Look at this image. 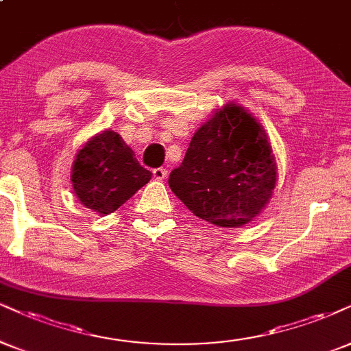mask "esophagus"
<instances>
[{
  "label": "esophagus",
  "mask_w": 351,
  "mask_h": 351,
  "mask_svg": "<svg viewBox=\"0 0 351 351\" xmlns=\"http://www.w3.org/2000/svg\"><path fill=\"white\" fill-rule=\"evenodd\" d=\"M153 177L156 180H164L167 177V171L166 169H162V167H158V169H154L153 171Z\"/></svg>",
  "instance_id": "obj_1"
}]
</instances>
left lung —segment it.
Instances as JSON below:
<instances>
[{
    "mask_svg": "<svg viewBox=\"0 0 351 351\" xmlns=\"http://www.w3.org/2000/svg\"><path fill=\"white\" fill-rule=\"evenodd\" d=\"M276 180L278 167L262 123L229 102L193 133L169 187L203 221L239 228L265 210Z\"/></svg>",
    "mask_w": 351,
    "mask_h": 351,
    "instance_id": "left-lung-1",
    "label": "left lung"
}]
</instances>
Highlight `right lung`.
<instances>
[{"instance_id":"add662e5","label":"right lung","mask_w":351,"mask_h":351,"mask_svg":"<svg viewBox=\"0 0 351 351\" xmlns=\"http://www.w3.org/2000/svg\"><path fill=\"white\" fill-rule=\"evenodd\" d=\"M151 176L119 133L104 130L90 136L76 153L71 184L86 208L107 216L148 184Z\"/></svg>"}]
</instances>
